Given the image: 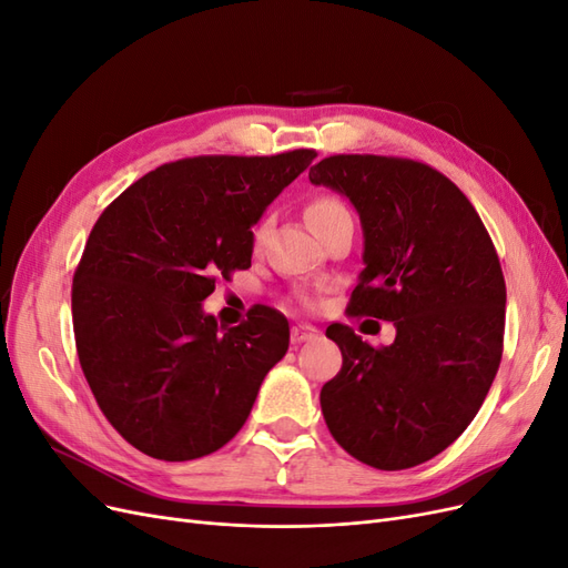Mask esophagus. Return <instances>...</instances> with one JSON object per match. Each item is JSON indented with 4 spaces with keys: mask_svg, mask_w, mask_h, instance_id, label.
Returning <instances> with one entry per match:
<instances>
[{
    "mask_svg": "<svg viewBox=\"0 0 568 568\" xmlns=\"http://www.w3.org/2000/svg\"><path fill=\"white\" fill-rule=\"evenodd\" d=\"M320 332L315 329L313 324H296L294 329H291V338H294V343H305V341H311V338H315Z\"/></svg>",
    "mask_w": 568,
    "mask_h": 568,
    "instance_id": "esophagus-1",
    "label": "esophagus"
}]
</instances>
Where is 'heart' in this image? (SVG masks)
Segmentation results:
<instances>
[{
	"label": "heart",
	"instance_id": "heart-1",
	"mask_svg": "<svg viewBox=\"0 0 568 568\" xmlns=\"http://www.w3.org/2000/svg\"><path fill=\"white\" fill-rule=\"evenodd\" d=\"M343 215H348L346 205H343V203H341L338 199H334V196H317V199H313L311 203H307V209H305V220H307V225L313 227L315 234H317L322 227L329 225V222H334V220H338V217H343ZM263 230H265L263 225L253 227V244L261 242Z\"/></svg>",
	"mask_w": 568,
	"mask_h": 568
}]
</instances>
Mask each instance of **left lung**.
I'll return each instance as SVG.
<instances>
[{"label":"left lung","instance_id":"left-lung-1","mask_svg":"<svg viewBox=\"0 0 568 568\" xmlns=\"http://www.w3.org/2000/svg\"><path fill=\"white\" fill-rule=\"evenodd\" d=\"M307 178L346 196L363 225L348 313L395 326L384 348L346 324L326 329L343 365L322 386L324 422L374 469L417 467L471 424L500 367V261L469 199L424 163L355 153L320 161Z\"/></svg>","mask_w":568,"mask_h":568}]
</instances>
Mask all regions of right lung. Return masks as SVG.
<instances>
[{
    "label": "right lung",
    "instance_id": "obj_1",
    "mask_svg": "<svg viewBox=\"0 0 568 568\" xmlns=\"http://www.w3.org/2000/svg\"><path fill=\"white\" fill-rule=\"evenodd\" d=\"M199 156L151 170L101 213L73 277V329L94 398L136 450L186 462L220 450L288 351V322L255 305L239 326L203 311L215 277L251 267L267 205L313 163Z\"/></svg>",
    "mask_w": 568,
    "mask_h": 568
}]
</instances>
